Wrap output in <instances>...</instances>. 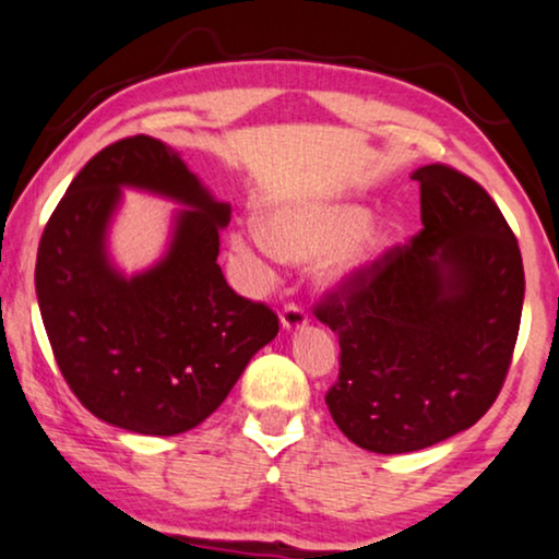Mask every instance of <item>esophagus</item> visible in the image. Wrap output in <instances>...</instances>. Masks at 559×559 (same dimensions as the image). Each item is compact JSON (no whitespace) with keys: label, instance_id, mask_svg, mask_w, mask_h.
Segmentation results:
<instances>
[{"label":"esophagus","instance_id":"34e87169","mask_svg":"<svg viewBox=\"0 0 559 559\" xmlns=\"http://www.w3.org/2000/svg\"><path fill=\"white\" fill-rule=\"evenodd\" d=\"M281 324H284V330L288 332L301 330L304 324H307V312H304L299 304H286L284 312H281Z\"/></svg>","mask_w":559,"mask_h":559}]
</instances>
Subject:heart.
<instances>
[{"mask_svg": "<svg viewBox=\"0 0 559 559\" xmlns=\"http://www.w3.org/2000/svg\"><path fill=\"white\" fill-rule=\"evenodd\" d=\"M237 252L258 247L267 255L288 260H309L329 252L322 275L332 284L358 275L384 255L390 235L377 222H369V211L350 201H284L267 206L260 214V229L231 239Z\"/></svg>", "mask_w": 559, "mask_h": 559, "instance_id": "1", "label": "heart"}]
</instances>
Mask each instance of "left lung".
<instances>
[{
    "label": "left lung",
    "instance_id": "obj_1",
    "mask_svg": "<svg viewBox=\"0 0 559 559\" xmlns=\"http://www.w3.org/2000/svg\"><path fill=\"white\" fill-rule=\"evenodd\" d=\"M413 180L423 229L314 307L341 343L332 420L377 454L475 426L511 369L524 307L519 242L487 190L449 165Z\"/></svg>",
    "mask_w": 559,
    "mask_h": 559
}]
</instances>
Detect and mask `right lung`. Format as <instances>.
I'll return each mask as SVG.
<instances>
[{
    "label": "right lung",
    "mask_w": 559,
    "mask_h": 559,
    "mask_svg": "<svg viewBox=\"0 0 559 559\" xmlns=\"http://www.w3.org/2000/svg\"><path fill=\"white\" fill-rule=\"evenodd\" d=\"M121 187L187 206L166 258L131 280L104 245ZM229 214L152 136L105 146L72 180L40 237L35 292L56 364L95 418L141 436L186 433L278 335L273 309L235 294L216 263Z\"/></svg>",
    "instance_id": "obj_1"
}]
</instances>
